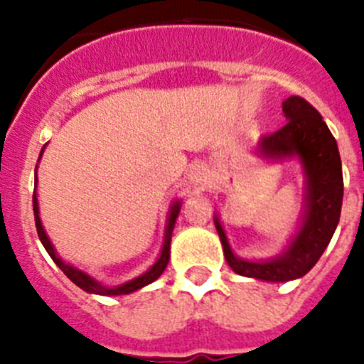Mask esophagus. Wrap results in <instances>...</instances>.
<instances>
[{
    "label": "esophagus",
    "instance_id": "obj_1",
    "mask_svg": "<svg viewBox=\"0 0 364 364\" xmlns=\"http://www.w3.org/2000/svg\"><path fill=\"white\" fill-rule=\"evenodd\" d=\"M191 178L195 184H204L205 182V176H204V169L200 166H195L191 171Z\"/></svg>",
    "mask_w": 364,
    "mask_h": 364
}]
</instances>
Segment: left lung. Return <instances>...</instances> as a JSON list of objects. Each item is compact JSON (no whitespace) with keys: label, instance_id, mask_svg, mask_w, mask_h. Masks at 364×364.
<instances>
[{"label":"left lung","instance_id":"8db88e82","mask_svg":"<svg viewBox=\"0 0 364 364\" xmlns=\"http://www.w3.org/2000/svg\"><path fill=\"white\" fill-rule=\"evenodd\" d=\"M286 124L275 133L264 134L259 153L266 159L299 156L306 175V211L301 230L277 259L252 262L235 257L226 233L215 218L224 257L235 273L268 282H286L306 275L321 259L337 228L343 205V169L337 142L319 111L301 96L282 102Z\"/></svg>","mask_w":364,"mask_h":364}]
</instances>
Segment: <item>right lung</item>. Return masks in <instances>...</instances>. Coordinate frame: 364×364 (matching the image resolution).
Returning a JSON list of instances; mask_svg holds the SVG:
<instances>
[{"mask_svg":"<svg viewBox=\"0 0 364 364\" xmlns=\"http://www.w3.org/2000/svg\"><path fill=\"white\" fill-rule=\"evenodd\" d=\"M41 153H43V151H41ZM32 205H34V222H36L38 237H40L41 244H43V247L47 250V253L50 255V259L56 262L58 268L62 269L67 277H69L70 281L74 282V284L80 286L83 291H89V294H96V295H127V294H133V291L140 290V288H144V286H147V284H151L153 281H156V279L162 275L164 269H166L167 262H169V244H171V233H173V228H175L176 217H178V213H180V202H175V204L171 205V213H169V218H167L166 240H164V247H162V253H160L159 260H156V262H154V264L151 266V268L147 269L146 273H144V275H140V277L133 279V281H129V282H125V284L114 286V288H109V286L100 284L98 281H95L92 277H89L87 273H83V272H80V269L73 268V266L65 264V262H63V260L56 255V252H54V247H53V244H50L49 237L45 235L43 226H41V220H40V211H38L36 195H32Z\"/></svg>","mask_w":364,"mask_h":364,"instance_id":"add662e5","label":"right lung"}]
</instances>
